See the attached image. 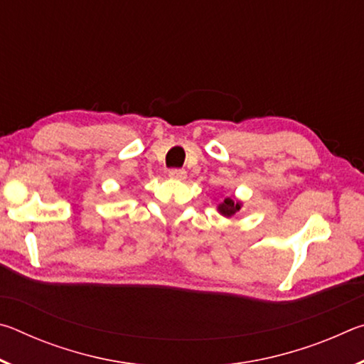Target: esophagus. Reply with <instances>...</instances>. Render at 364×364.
<instances>
[{
  "instance_id": "1",
  "label": "esophagus",
  "mask_w": 364,
  "mask_h": 364,
  "mask_svg": "<svg viewBox=\"0 0 364 364\" xmlns=\"http://www.w3.org/2000/svg\"><path fill=\"white\" fill-rule=\"evenodd\" d=\"M168 176L171 178V180H180V181H183V180H186V171L181 170V168H171V170L168 171Z\"/></svg>"
}]
</instances>
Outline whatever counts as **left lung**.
<instances>
[{
	"mask_svg": "<svg viewBox=\"0 0 364 364\" xmlns=\"http://www.w3.org/2000/svg\"><path fill=\"white\" fill-rule=\"evenodd\" d=\"M242 204L239 200H232L231 197H226V199L221 202V204L218 205V212L223 215V217L226 218H231L236 215L239 210H241Z\"/></svg>",
	"mask_w": 364,
	"mask_h": 364,
	"instance_id": "left-lung-1",
	"label": "left lung"
}]
</instances>
